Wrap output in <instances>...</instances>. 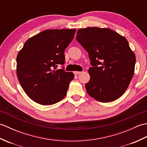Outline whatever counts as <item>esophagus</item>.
<instances>
[{
	"instance_id": "1",
	"label": "esophagus",
	"mask_w": 147,
	"mask_h": 147,
	"mask_svg": "<svg viewBox=\"0 0 147 147\" xmlns=\"http://www.w3.org/2000/svg\"><path fill=\"white\" fill-rule=\"evenodd\" d=\"M81 73H82V72H80V71H74V74H75V75H78V74H80Z\"/></svg>"
}]
</instances>
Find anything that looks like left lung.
Wrapping results in <instances>:
<instances>
[{
  "instance_id": "obj_1",
  "label": "left lung",
  "mask_w": 147,
  "mask_h": 147,
  "mask_svg": "<svg viewBox=\"0 0 147 147\" xmlns=\"http://www.w3.org/2000/svg\"><path fill=\"white\" fill-rule=\"evenodd\" d=\"M76 40L88 52L92 65L85 84L88 94L101 102L119 98L135 72L136 57L127 40L111 29L97 27L78 30Z\"/></svg>"
}]
</instances>
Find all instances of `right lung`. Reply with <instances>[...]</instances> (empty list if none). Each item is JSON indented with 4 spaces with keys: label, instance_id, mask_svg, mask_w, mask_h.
I'll list each match as a JSON object with an SVG mask.
<instances>
[{
    "label": "right lung",
    "instance_id": "right-lung-1",
    "mask_svg": "<svg viewBox=\"0 0 147 147\" xmlns=\"http://www.w3.org/2000/svg\"><path fill=\"white\" fill-rule=\"evenodd\" d=\"M76 29L48 30L29 38L19 52L16 71L23 90L33 101L50 105L67 94L73 73L65 72L64 51L73 40Z\"/></svg>",
    "mask_w": 147,
    "mask_h": 147
}]
</instances>
